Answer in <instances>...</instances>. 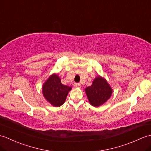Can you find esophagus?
Masks as SVG:
<instances>
[{"label":"esophagus","instance_id":"34e87169","mask_svg":"<svg viewBox=\"0 0 151 151\" xmlns=\"http://www.w3.org/2000/svg\"><path fill=\"white\" fill-rule=\"evenodd\" d=\"M74 86H75V88H81V84H80V83H75V84H74Z\"/></svg>","mask_w":151,"mask_h":151}]
</instances>
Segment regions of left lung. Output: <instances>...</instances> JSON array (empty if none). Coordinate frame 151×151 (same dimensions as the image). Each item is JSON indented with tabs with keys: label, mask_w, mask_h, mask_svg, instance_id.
I'll return each mask as SVG.
<instances>
[{
	"label": "left lung",
	"mask_w": 151,
	"mask_h": 151,
	"mask_svg": "<svg viewBox=\"0 0 151 151\" xmlns=\"http://www.w3.org/2000/svg\"><path fill=\"white\" fill-rule=\"evenodd\" d=\"M89 104L94 107H99L104 104L112 95V88L106 80L101 76L96 77L91 86L85 88Z\"/></svg>",
	"instance_id": "obj_1"
}]
</instances>
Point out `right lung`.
Instances as JSON below:
<instances>
[{
    "mask_svg": "<svg viewBox=\"0 0 151 151\" xmlns=\"http://www.w3.org/2000/svg\"><path fill=\"white\" fill-rule=\"evenodd\" d=\"M72 88L63 85L56 73L51 75L42 86L43 97L54 107H59L65 102L68 93Z\"/></svg>",
    "mask_w": 151,
    "mask_h": 151,
    "instance_id": "right-lung-1",
    "label": "right lung"
}]
</instances>
